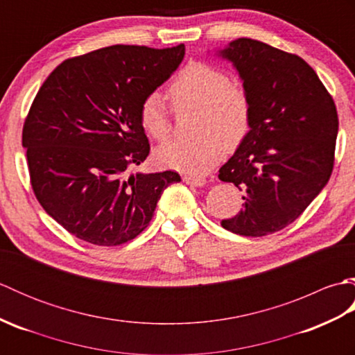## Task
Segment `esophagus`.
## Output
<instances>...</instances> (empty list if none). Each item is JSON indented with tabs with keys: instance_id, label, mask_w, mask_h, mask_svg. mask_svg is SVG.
Here are the masks:
<instances>
[{
	"instance_id": "esophagus-1",
	"label": "esophagus",
	"mask_w": 355,
	"mask_h": 355,
	"mask_svg": "<svg viewBox=\"0 0 355 355\" xmlns=\"http://www.w3.org/2000/svg\"><path fill=\"white\" fill-rule=\"evenodd\" d=\"M183 182L191 184V186H205L206 184V178L205 177H198V175H184Z\"/></svg>"
}]
</instances>
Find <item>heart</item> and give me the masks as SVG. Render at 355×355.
<instances>
[{
    "mask_svg": "<svg viewBox=\"0 0 355 355\" xmlns=\"http://www.w3.org/2000/svg\"><path fill=\"white\" fill-rule=\"evenodd\" d=\"M177 110H198L193 140H171L155 150L157 162L186 173H206L233 150L252 126V101L247 89L232 82L229 73L205 61L186 64L169 87ZM140 123L150 137L164 140L171 132V112L163 97L150 93L141 101Z\"/></svg>",
    "mask_w": 355,
    "mask_h": 355,
    "instance_id": "1",
    "label": "heart"
}]
</instances>
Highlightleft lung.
I'll use <instances>...</instances> for the list:
<instances>
[{
    "label": "left lung",
    "instance_id": "8db88e82",
    "mask_svg": "<svg viewBox=\"0 0 355 355\" xmlns=\"http://www.w3.org/2000/svg\"><path fill=\"white\" fill-rule=\"evenodd\" d=\"M218 55L235 67L252 101V126L218 178L244 192L221 225L266 236L297 220L327 186L338 117L333 97L302 58L239 37Z\"/></svg>",
    "mask_w": 355,
    "mask_h": 355
}]
</instances>
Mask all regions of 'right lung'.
<instances>
[{
    "instance_id": "right-lung-1",
    "label": "right lung",
    "mask_w": 355,
    "mask_h": 355,
    "mask_svg": "<svg viewBox=\"0 0 355 355\" xmlns=\"http://www.w3.org/2000/svg\"><path fill=\"white\" fill-rule=\"evenodd\" d=\"M184 58L172 49L111 45L67 59L45 79L22 128L30 182L40 205L76 238L120 245L153 220L177 172L131 173L149 155L141 101Z\"/></svg>"
}]
</instances>
